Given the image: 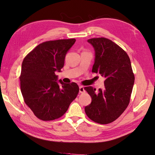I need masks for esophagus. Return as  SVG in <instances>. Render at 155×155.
<instances>
[{"label":"esophagus","mask_w":155,"mask_h":155,"mask_svg":"<svg viewBox=\"0 0 155 155\" xmlns=\"http://www.w3.org/2000/svg\"><path fill=\"white\" fill-rule=\"evenodd\" d=\"M85 91V89H84V87L83 86H80V93H84Z\"/></svg>","instance_id":"1"}]
</instances>
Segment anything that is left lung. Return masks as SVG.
Segmentation results:
<instances>
[{"instance_id":"left-lung-1","label":"left lung","mask_w":155,"mask_h":155,"mask_svg":"<svg viewBox=\"0 0 155 155\" xmlns=\"http://www.w3.org/2000/svg\"><path fill=\"white\" fill-rule=\"evenodd\" d=\"M95 51L92 72L105 78L104 89L85 87L92 99L85 107L89 118L98 124H107L119 118L130 103L135 76L126 52L112 41L98 37L88 39Z\"/></svg>"}]
</instances>
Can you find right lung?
Instances as JSON below:
<instances>
[{
    "label": "right lung",
    "mask_w": 155,
    "mask_h": 155,
    "mask_svg": "<svg viewBox=\"0 0 155 155\" xmlns=\"http://www.w3.org/2000/svg\"><path fill=\"white\" fill-rule=\"evenodd\" d=\"M75 39L45 41L25 56L20 75L24 101L35 116L43 121L58 119L65 114L79 93L74 82L57 81L68 51Z\"/></svg>",
    "instance_id": "1"
}]
</instances>
